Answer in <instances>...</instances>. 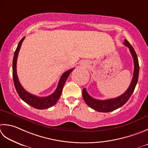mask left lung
Segmentation results:
<instances>
[{
  "mask_svg": "<svg viewBox=\"0 0 148 148\" xmlns=\"http://www.w3.org/2000/svg\"><path fill=\"white\" fill-rule=\"evenodd\" d=\"M123 43L124 45H126V47L129 48L130 53H131L133 58H134V76H133L131 84L130 85L127 90L124 94L121 95L120 96L117 97L106 100H99L95 99L94 98L92 97L88 94L87 91L86 90V88L83 89V97L86 104L88 106L90 107L91 108L94 109L97 112H112L123 106L128 101L130 97H131L132 93L134 91L136 85L137 83L138 74H139V65H138V61L137 54H136L134 49L133 48L131 44L126 40H124V42Z\"/></svg>",
  "mask_w": 148,
  "mask_h": 148,
  "instance_id": "left-lung-1",
  "label": "left lung"
}]
</instances>
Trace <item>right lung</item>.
<instances>
[{
    "mask_svg": "<svg viewBox=\"0 0 148 148\" xmlns=\"http://www.w3.org/2000/svg\"><path fill=\"white\" fill-rule=\"evenodd\" d=\"M25 37L22 38V39L19 42L18 46L16 49V51L14 52L13 60V77L14 85L15 86L16 90L17 93L21 99L29 105L33 106V108L43 110V109H47L50 107L56 105L58 100L59 99L61 94L63 90V86L66 82V79L71 74V72L74 70V69H70L67 71L65 72L63 74L62 77H60L58 85L57 88L54 91V93L51 94L50 95L47 97H38L36 95H34L30 93H29L25 90L22 87L21 84L19 82L18 76L16 74V61L17 58H18V53L20 51V47L22 45V43L24 41Z\"/></svg>",
    "mask_w": 148,
    "mask_h": 148,
    "instance_id": "right-lung-1",
    "label": "right lung"
}]
</instances>
